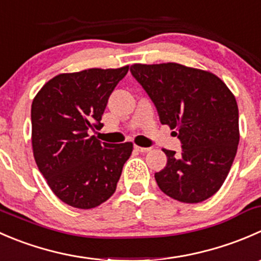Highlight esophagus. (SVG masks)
I'll return each mask as SVG.
<instances>
[{
	"label": "esophagus",
	"instance_id": "obj_1",
	"mask_svg": "<svg viewBox=\"0 0 261 261\" xmlns=\"http://www.w3.org/2000/svg\"><path fill=\"white\" fill-rule=\"evenodd\" d=\"M134 149H136V151H138V152H142V153H144V152H148L149 149V147H141V146H134Z\"/></svg>",
	"mask_w": 261,
	"mask_h": 261
}]
</instances>
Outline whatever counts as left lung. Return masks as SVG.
<instances>
[{
	"label": "left lung",
	"mask_w": 261,
	"mask_h": 261,
	"mask_svg": "<svg viewBox=\"0 0 261 261\" xmlns=\"http://www.w3.org/2000/svg\"><path fill=\"white\" fill-rule=\"evenodd\" d=\"M130 72L156 105L162 124L175 129L181 141L180 154L162 149L167 164L154 174L160 189L182 203H200L215 195L240 141L234 95L212 72L174 62L134 63Z\"/></svg>",
	"instance_id": "1"
}]
</instances>
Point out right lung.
Masks as SVG:
<instances>
[{
    "mask_svg": "<svg viewBox=\"0 0 261 261\" xmlns=\"http://www.w3.org/2000/svg\"><path fill=\"white\" fill-rule=\"evenodd\" d=\"M129 66L89 68L49 80L32 104V144L38 169L66 204L91 210L117 189L133 143H105L89 132L102 127L108 99Z\"/></svg>",
    "mask_w": 261,
    "mask_h": 261,
    "instance_id": "add662e5",
    "label": "right lung"
}]
</instances>
